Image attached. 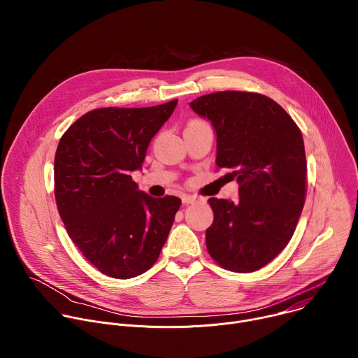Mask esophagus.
<instances>
[{
    "instance_id": "1",
    "label": "esophagus",
    "mask_w": 358,
    "mask_h": 358,
    "mask_svg": "<svg viewBox=\"0 0 358 358\" xmlns=\"http://www.w3.org/2000/svg\"><path fill=\"white\" fill-rule=\"evenodd\" d=\"M182 203L184 206H188V203H192L194 201H196V196L195 195H182Z\"/></svg>"
}]
</instances>
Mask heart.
<instances>
[{"label":"heart","mask_w":358,"mask_h":358,"mask_svg":"<svg viewBox=\"0 0 358 358\" xmlns=\"http://www.w3.org/2000/svg\"><path fill=\"white\" fill-rule=\"evenodd\" d=\"M194 123H202V122L201 120H192L189 124H194Z\"/></svg>","instance_id":"1"}]
</instances>
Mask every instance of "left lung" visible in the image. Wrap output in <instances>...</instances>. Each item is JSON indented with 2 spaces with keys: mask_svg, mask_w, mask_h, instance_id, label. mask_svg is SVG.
Listing matches in <instances>:
<instances>
[{
  "mask_svg": "<svg viewBox=\"0 0 358 358\" xmlns=\"http://www.w3.org/2000/svg\"><path fill=\"white\" fill-rule=\"evenodd\" d=\"M217 133V166L239 184L234 201L210 198L214 222L206 232L211 258L249 273L286 248L306 201L303 136L271 97L241 90L203 94L189 103Z\"/></svg>",
  "mask_w": 358,
  "mask_h": 358,
  "instance_id": "obj_1",
  "label": "left lung"
}]
</instances>
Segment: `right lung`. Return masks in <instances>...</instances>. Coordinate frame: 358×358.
Returning a JSON list of instances; mask_svg holds the SVG:
<instances>
[{"mask_svg": "<svg viewBox=\"0 0 358 358\" xmlns=\"http://www.w3.org/2000/svg\"><path fill=\"white\" fill-rule=\"evenodd\" d=\"M177 99L151 108H100L59 140L54 180L58 213L83 257L101 273L130 279L160 257L181 199L137 189L147 147Z\"/></svg>", "mask_w": 358, "mask_h": 358, "instance_id": "obj_1", "label": "right lung"}]
</instances>
